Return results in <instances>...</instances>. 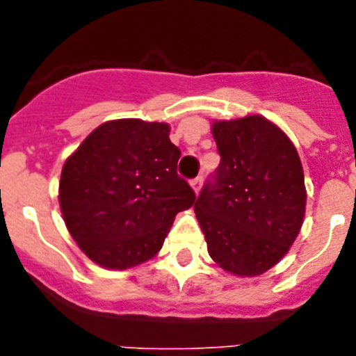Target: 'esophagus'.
<instances>
[{"mask_svg": "<svg viewBox=\"0 0 356 356\" xmlns=\"http://www.w3.org/2000/svg\"><path fill=\"white\" fill-rule=\"evenodd\" d=\"M201 176H197V178H194V180H191V187H193L194 193H200V188H201Z\"/></svg>", "mask_w": 356, "mask_h": 356, "instance_id": "esophagus-1", "label": "esophagus"}]
</instances>
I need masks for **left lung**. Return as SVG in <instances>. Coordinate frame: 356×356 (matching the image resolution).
Wrapping results in <instances>:
<instances>
[{"mask_svg": "<svg viewBox=\"0 0 356 356\" xmlns=\"http://www.w3.org/2000/svg\"><path fill=\"white\" fill-rule=\"evenodd\" d=\"M221 155L194 203L213 262L259 276L284 259L305 217V176L294 144L262 115L216 121Z\"/></svg>", "mask_w": 356, "mask_h": 356, "instance_id": "obj_1", "label": "left lung"}]
</instances>
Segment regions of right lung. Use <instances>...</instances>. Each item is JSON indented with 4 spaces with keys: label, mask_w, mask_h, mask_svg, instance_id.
Listing matches in <instances>:
<instances>
[{
    "label": "right lung",
    "mask_w": 356,
    "mask_h": 356,
    "mask_svg": "<svg viewBox=\"0 0 356 356\" xmlns=\"http://www.w3.org/2000/svg\"><path fill=\"white\" fill-rule=\"evenodd\" d=\"M169 124L103 122L65 160L58 201L69 234L97 266L128 269L153 259L175 216L196 194L178 176Z\"/></svg>",
    "instance_id": "add662e5"
}]
</instances>
